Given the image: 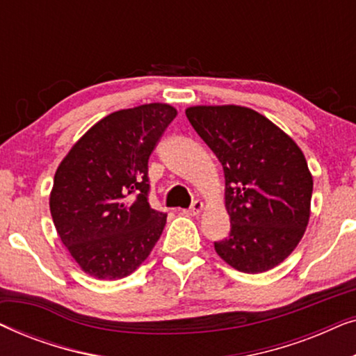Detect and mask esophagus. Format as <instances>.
I'll return each instance as SVG.
<instances>
[{
    "label": "esophagus",
    "mask_w": 356,
    "mask_h": 356,
    "mask_svg": "<svg viewBox=\"0 0 356 356\" xmlns=\"http://www.w3.org/2000/svg\"><path fill=\"white\" fill-rule=\"evenodd\" d=\"M202 209H204V202H202V201H194V202L191 204V207H189L188 212L191 213V216H199Z\"/></svg>",
    "instance_id": "esophagus-1"
}]
</instances>
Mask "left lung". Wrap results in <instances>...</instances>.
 <instances>
[{
    "label": "left lung",
    "instance_id": "1",
    "mask_svg": "<svg viewBox=\"0 0 356 356\" xmlns=\"http://www.w3.org/2000/svg\"><path fill=\"white\" fill-rule=\"evenodd\" d=\"M186 116L225 175L230 235L216 241L233 269L261 274L284 262L305 235L313 177L290 136L238 105L189 106Z\"/></svg>",
    "mask_w": 356,
    "mask_h": 356
}]
</instances>
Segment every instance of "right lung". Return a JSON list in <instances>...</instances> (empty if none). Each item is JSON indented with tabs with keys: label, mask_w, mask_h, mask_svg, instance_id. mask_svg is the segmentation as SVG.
<instances>
[{
	"label": "right lung",
	"mask_w": 356,
	"mask_h": 356,
	"mask_svg": "<svg viewBox=\"0 0 356 356\" xmlns=\"http://www.w3.org/2000/svg\"><path fill=\"white\" fill-rule=\"evenodd\" d=\"M175 116L167 104L110 113L58 167L50 194L53 223L86 274L123 279L159 241L167 213L149 206V157Z\"/></svg>",
	"instance_id": "right-lung-1"
}]
</instances>
